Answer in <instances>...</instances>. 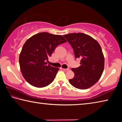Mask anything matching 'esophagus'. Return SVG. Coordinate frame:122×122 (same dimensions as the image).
<instances>
[{
  "label": "esophagus",
  "instance_id": "1",
  "mask_svg": "<svg viewBox=\"0 0 122 122\" xmlns=\"http://www.w3.org/2000/svg\"><path fill=\"white\" fill-rule=\"evenodd\" d=\"M62 69H63V71H69V68H67V69L63 68Z\"/></svg>",
  "mask_w": 122,
  "mask_h": 122
}]
</instances>
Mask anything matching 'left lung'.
<instances>
[{
	"label": "left lung",
	"instance_id": "8db88e82",
	"mask_svg": "<svg viewBox=\"0 0 122 122\" xmlns=\"http://www.w3.org/2000/svg\"><path fill=\"white\" fill-rule=\"evenodd\" d=\"M74 50L76 59H81L80 66L72 68L75 76L69 80L74 87L86 89L94 86L102 76L104 57L100 44L87 34L77 33L64 35Z\"/></svg>",
	"mask_w": 122,
	"mask_h": 122
}]
</instances>
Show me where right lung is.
Returning a JSON list of instances; mask_svg holds the SVG:
<instances>
[{"mask_svg":"<svg viewBox=\"0 0 122 122\" xmlns=\"http://www.w3.org/2000/svg\"><path fill=\"white\" fill-rule=\"evenodd\" d=\"M66 41L63 36L47 32L35 34L26 41L19 55V65L28 83L42 88L54 81L59 68L47 65V61L55 48Z\"/></svg>","mask_w":122,"mask_h":122,"instance_id":"1","label":"right lung"}]
</instances>
